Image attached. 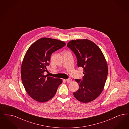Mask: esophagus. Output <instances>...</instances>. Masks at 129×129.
Here are the masks:
<instances>
[{
    "label": "esophagus",
    "mask_w": 129,
    "mask_h": 129,
    "mask_svg": "<svg viewBox=\"0 0 129 129\" xmlns=\"http://www.w3.org/2000/svg\"><path fill=\"white\" fill-rule=\"evenodd\" d=\"M67 83H70V82H71V78H68V79H67Z\"/></svg>",
    "instance_id": "esophagus-1"
}]
</instances>
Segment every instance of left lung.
Segmentation results:
<instances>
[{
    "label": "left lung",
    "instance_id": "8db88e82",
    "mask_svg": "<svg viewBox=\"0 0 129 129\" xmlns=\"http://www.w3.org/2000/svg\"><path fill=\"white\" fill-rule=\"evenodd\" d=\"M76 56L77 67L84 69L82 80L76 79L78 90L74 92L75 98L83 103L95 100L102 92L108 76L105 57L95 43L87 39L72 40L67 44Z\"/></svg>",
    "mask_w": 129,
    "mask_h": 129
}]
</instances>
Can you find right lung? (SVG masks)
Instances as JSON below:
<instances>
[{"label":"right lung","instance_id":"add662e5","mask_svg":"<svg viewBox=\"0 0 129 129\" xmlns=\"http://www.w3.org/2000/svg\"><path fill=\"white\" fill-rule=\"evenodd\" d=\"M66 43L55 39L42 38L30 45L24 56L21 67V76L29 95L39 102H45L55 95L61 79L45 76L48 72L51 54L62 48Z\"/></svg>","mask_w":129,"mask_h":129}]
</instances>
